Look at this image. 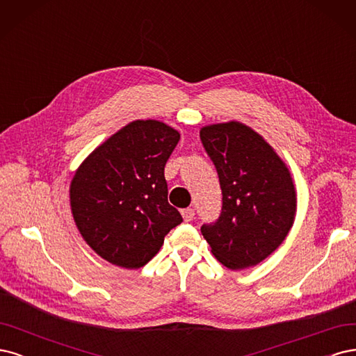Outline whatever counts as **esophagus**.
<instances>
[{"label":"esophagus","instance_id":"1","mask_svg":"<svg viewBox=\"0 0 356 356\" xmlns=\"http://www.w3.org/2000/svg\"><path fill=\"white\" fill-rule=\"evenodd\" d=\"M181 216H183V220H185L186 223H188V222H192V220H193V216H195V210H193V209H185V210H181Z\"/></svg>","mask_w":356,"mask_h":356}]
</instances>
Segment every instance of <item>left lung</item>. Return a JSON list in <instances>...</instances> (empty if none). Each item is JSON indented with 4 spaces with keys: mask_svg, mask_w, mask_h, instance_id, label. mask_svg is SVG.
Masks as SVG:
<instances>
[{
    "mask_svg": "<svg viewBox=\"0 0 356 356\" xmlns=\"http://www.w3.org/2000/svg\"><path fill=\"white\" fill-rule=\"evenodd\" d=\"M222 188V211L201 234L226 268L254 266L277 250L294 222L296 192L289 168L261 137L241 122L200 131Z\"/></svg>",
    "mask_w": 356,
    "mask_h": 356,
    "instance_id": "obj_1",
    "label": "left lung"
}]
</instances>
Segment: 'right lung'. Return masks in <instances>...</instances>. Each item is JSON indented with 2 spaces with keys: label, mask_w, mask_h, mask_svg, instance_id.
<instances>
[{
  "label": "right lung",
  "mask_w": 356,
  "mask_h": 356,
  "mask_svg": "<svg viewBox=\"0 0 356 356\" xmlns=\"http://www.w3.org/2000/svg\"><path fill=\"white\" fill-rule=\"evenodd\" d=\"M180 134L164 122L133 121L99 146L71 183L74 220L112 265L145 266L183 222L168 204L164 167Z\"/></svg>",
  "instance_id": "obj_1"
}]
</instances>
